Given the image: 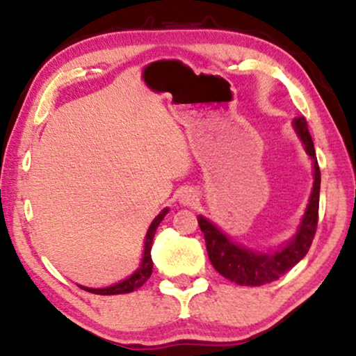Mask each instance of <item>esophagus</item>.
<instances>
[{
  "label": "esophagus",
  "mask_w": 356,
  "mask_h": 356,
  "mask_svg": "<svg viewBox=\"0 0 356 356\" xmlns=\"http://www.w3.org/2000/svg\"><path fill=\"white\" fill-rule=\"evenodd\" d=\"M195 200V195L191 191H186L182 193V203H186V205H191V203Z\"/></svg>",
  "instance_id": "esophagus-1"
}]
</instances>
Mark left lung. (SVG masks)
I'll use <instances>...</instances> for the list:
<instances>
[{"label": "left lung", "mask_w": 356, "mask_h": 356, "mask_svg": "<svg viewBox=\"0 0 356 356\" xmlns=\"http://www.w3.org/2000/svg\"><path fill=\"white\" fill-rule=\"evenodd\" d=\"M295 130L305 145L306 153L314 161V187H312L309 203H307L300 229L285 248L273 254H260L250 249H244L231 243L215 225H211L205 218L198 216V226L205 236L208 257H210L211 265L218 273H221L227 280L238 283V285L260 286L278 280L305 257L316 236L317 218H319L321 170L319 164H317L314 143H312L305 117L295 118Z\"/></svg>", "instance_id": "1"}]
</instances>
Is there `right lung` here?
Masks as SVG:
<instances>
[{
  "mask_svg": "<svg viewBox=\"0 0 356 356\" xmlns=\"http://www.w3.org/2000/svg\"><path fill=\"white\" fill-rule=\"evenodd\" d=\"M169 210L164 208L163 211L159 213L158 216L154 218V221L151 222L148 233H146V239H145V252H143V260H141L140 268L131 275V277L127 278L117 285H112L108 288H86V286H79L83 290H86L89 293H94V295H122V293H131L136 288H140L143 283L148 280L153 273V259H151V248H153V238L156 233V227L159 226V222L163 221V218L165 216V213Z\"/></svg>",
  "mask_w": 356,
  "mask_h": 356,
  "instance_id": "obj_1",
  "label": "right lung"
}]
</instances>
